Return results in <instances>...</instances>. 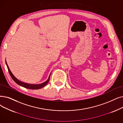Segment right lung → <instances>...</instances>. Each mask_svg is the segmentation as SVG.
<instances>
[{"label":"right lung","mask_w":123,"mask_h":123,"mask_svg":"<svg viewBox=\"0 0 123 123\" xmlns=\"http://www.w3.org/2000/svg\"><path fill=\"white\" fill-rule=\"evenodd\" d=\"M5 63H6V65L7 66V69H8V72H9V73L10 74V76H11V77L12 78V79L13 80V81L16 83H17L18 85H20V86H22L25 88H28V89H40L42 87H43L44 86H45V85L48 83L49 80H50V76L48 78V79L46 81H45V82L43 83H41V84H29V83H25V82H22L19 81V80H18L17 78H16L13 75V74L12 73L11 71L10 70V69L8 67V66L7 65V64L6 63V61H5Z\"/></svg>","instance_id":"1"}]
</instances>
